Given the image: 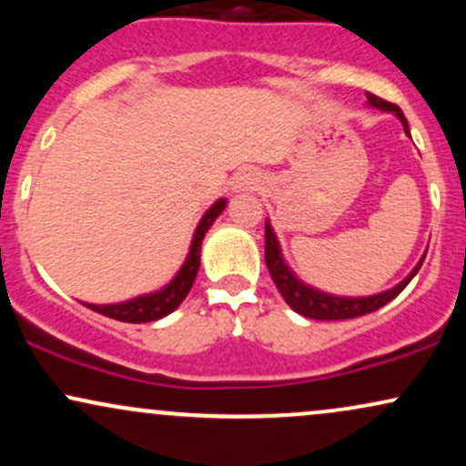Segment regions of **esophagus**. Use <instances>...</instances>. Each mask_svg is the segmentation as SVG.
<instances>
[{"mask_svg": "<svg viewBox=\"0 0 466 466\" xmlns=\"http://www.w3.org/2000/svg\"><path fill=\"white\" fill-rule=\"evenodd\" d=\"M260 186H263V179H260V175L254 173V170H243V173H238L232 181V190L234 192L258 190Z\"/></svg>", "mask_w": 466, "mask_h": 466, "instance_id": "1", "label": "esophagus"}]
</instances>
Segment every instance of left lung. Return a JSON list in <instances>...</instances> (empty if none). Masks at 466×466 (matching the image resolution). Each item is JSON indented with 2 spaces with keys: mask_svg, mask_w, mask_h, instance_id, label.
Listing matches in <instances>:
<instances>
[{
  "mask_svg": "<svg viewBox=\"0 0 466 466\" xmlns=\"http://www.w3.org/2000/svg\"><path fill=\"white\" fill-rule=\"evenodd\" d=\"M368 106H374V109H381V111H388V114L397 116L400 125H403L405 136H410L408 120H405L403 111H400L397 105L386 103V100H381L374 94H368ZM425 254L420 256V260L416 263L414 269H411L410 274L399 282V285L388 289V291L374 293V296H357V298L335 296V293H326L322 289L311 287L309 282H304L302 278L287 265L285 256H282V249H280V240H278L269 218L265 221V263L271 274V280L276 282L278 291H280V296L285 298V302L293 309V311L304 315V318L324 319V322L361 318V315L372 313L377 311V309L386 307L390 300H394V298H397L399 293L410 285L411 278L419 274L422 260H425Z\"/></svg>",
  "mask_w": 466,
  "mask_h": 466,
  "instance_id": "left-lung-1",
  "label": "left lung"
}]
</instances>
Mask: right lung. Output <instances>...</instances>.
I'll list each match as a JSON object with an SVG mask.
<instances>
[{
  "label": "right lung",
  "instance_id": "obj_1",
  "mask_svg": "<svg viewBox=\"0 0 466 466\" xmlns=\"http://www.w3.org/2000/svg\"><path fill=\"white\" fill-rule=\"evenodd\" d=\"M226 206H228V199H217L206 212H203L199 226L195 228V234H192L188 256H186L184 265L179 267V271L173 276V280H170L168 285L157 289V291L142 293V296H136L125 302H114V304L83 302L85 307L92 309V311L100 315H106V318L111 319H117V322H129V324L155 322V319H162L168 313H173L175 309L184 302V298L188 296L192 282H195L197 274H199L203 237H206V232L212 228V223L217 221L218 215L226 210Z\"/></svg>",
  "mask_w": 466,
  "mask_h": 466
}]
</instances>
